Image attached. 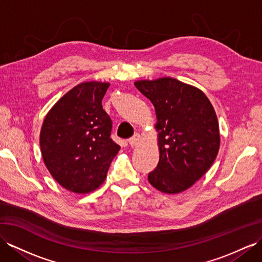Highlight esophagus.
Wrapping results in <instances>:
<instances>
[{
	"label": "esophagus",
	"instance_id": "esophagus-1",
	"mask_svg": "<svg viewBox=\"0 0 262 262\" xmlns=\"http://www.w3.org/2000/svg\"><path fill=\"white\" fill-rule=\"evenodd\" d=\"M139 140H140V135H139V134H135V135L128 139V143L132 147H134V146H136V145L139 144Z\"/></svg>",
	"mask_w": 262,
	"mask_h": 262
}]
</instances>
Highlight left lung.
I'll use <instances>...</instances> for the list:
<instances>
[{
    "label": "left lung",
    "instance_id": "left-lung-1",
    "mask_svg": "<svg viewBox=\"0 0 262 262\" xmlns=\"http://www.w3.org/2000/svg\"><path fill=\"white\" fill-rule=\"evenodd\" d=\"M155 107L159 162L148 182L166 193L188 189L216 159L220 145L216 112L200 90L176 78L137 80Z\"/></svg>",
    "mask_w": 262,
    "mask_h": 262
}]
</instances>
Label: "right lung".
Instances as JSON below:
<instances>
[{"mask_svg":"<svg viewBox=\"0 0 262 262\" xmlns=\"http://www.w3.org/2000/svg\"><path fill=\"white\" fill-rule=\"evenodd\" d=\"M108 83L78 84L46 115L39 135L44 164L65 189L87 193L104 183L120 146L102 106Z\"/></svg>","mask_w":262,"mask_h":262,"instance_id":"add662e5","label":"right lung"}]
</instances>
